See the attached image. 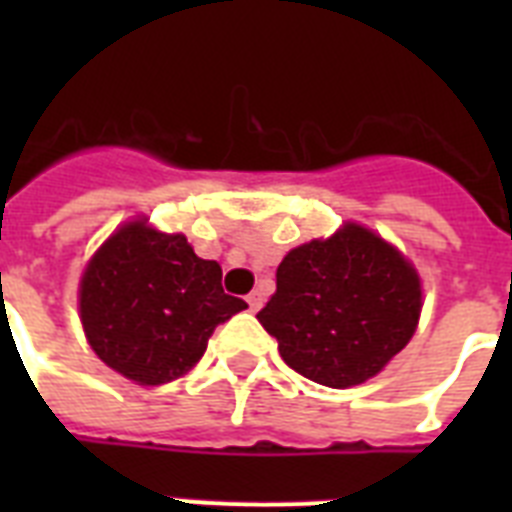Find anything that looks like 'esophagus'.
Masks as SVG:
<instances>
[{"instance_id": "1", "label": "esophagus", "mask_w": 512, "mask_h": 512, "mask_svg": "<svg viewBox=\"0 0 512 512\" xmlns=\"http://www.w3.org/2000/svg\"><path fill=\"white\" fill-rule=\"evenodd\" d=\"M263 292H252V295H247V303H249V311L257 313L260 308H263Z\"/></svg>"}]
</instances>
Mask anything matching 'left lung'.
<instances>
[{"label":"left lung","mask_w":512,"mask_h":512,"mask_svg":"<svg viewBox=\"0 0 512 512\" xmlns=\"http://www.w3.org/2000/svg\"><path fill=\"white\" fill-rule=\"evenodd\" d=\"M420 276L388 241L348 223L292 249L257 321L289 369L327 388L369 380L412 340Z\"/></svg>","instance_id":"obj_1"}]
</instances>
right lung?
<instances>
[{"instance_id":"1","label":"right lung","mask_w":512,"mask_h":512,"mask_svg":"<svg viewBox=\"0 0 512 512\" xmlns=\"http://www.w3.org/2000/svg\"><path fill=\"white\" fill-rule=\"evenodd\" d=\"M223 271L183 233L119 228L79 287L84 335L100 361L140 385H164L199 364L217 324L247 308L223 292Z\"/></svg>"}]
</instances>
